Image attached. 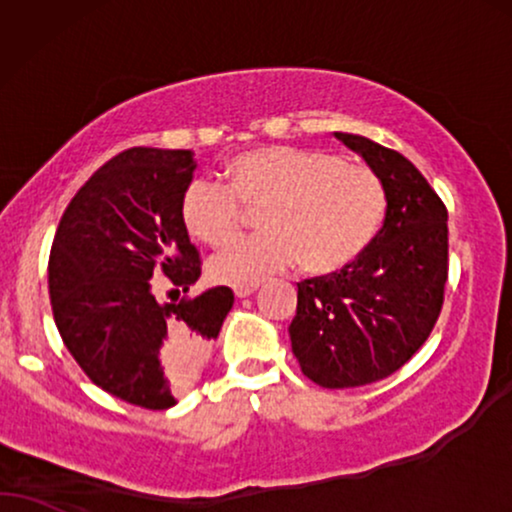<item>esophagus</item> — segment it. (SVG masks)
<instances>
[{"instance_id": "esophagus-1", "label": "esophagus", "mask_w": 512, "mask_h": 512, "mask_svg": "<svg viewBox=\"0 0 512 512\" xmlns=\"http://www.w3.org/2000/svg\"><path fill=\"white\" fill-rule=\"evenodd\" d=\"M257 288H260V283H248V285H236V288H234V295L236 297H250L252 295V292H255Z\"/></svg>"}]
</instances>
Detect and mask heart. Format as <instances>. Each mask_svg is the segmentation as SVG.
Segmentation results:
<instances>
[{
    "label": "heart",
    "instance_id": "1",
    "mask_svg": "<svg viewBox=\"0 0 512 512\" xmlns=\"http://www.w3.org/2000/svg\"><path fill=\"white\" fill-rule=\"evenodd\" d=\"M241 206H262L257 222L264 231L236 238L210 260V274L234 285L262 281L299 257L311 274L346 267L379 229L386 194L365 163L327 149L269 145L234 156L224 185L206 177L189 182L180 217L196 241L220 245L241 229Z\"/></svg>",
    "mask_w": 512,
    "mask_h": 512
}]
</instances>
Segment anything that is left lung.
<instances>
[{"instance_id": "obj_1", "label": "left lung", "mask_w": 512, "mask_h": 512, "mask_svg": "<svg viewBox=\"0 0 512 512\" xmlns=\"http://www.w3.org/2000/svg\"><path fill=\"white\" fill-rule=\"evenodd\" d=\"M379 175L384 227L342 271L297 283L292 353L323 388H353L400 370L431 335L447 283V208L410 159L335 133Z\"/></svg>"}]
</instances>
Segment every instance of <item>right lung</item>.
<instances>
[{
    "label": "right lung",
    "mask_w": 512,
    "mask_h": 512,
    "mask_svg": "<svg viewBox=\"0 0 512 512\" xmlns=\"http://www.w3.org/2000/svg\"><path fill=\"white\" fill-rule=\"evenodd\" d=\"M194 168L189 149H126L74 194L51 245L49 295L67 351L95 386L145 410H168L194 384L234 304L224 285L180 304L152 292L159 274L177 295L201 276L180 217Z\"/></svg>",
    "instance_id": "1"
}]
</instances>
